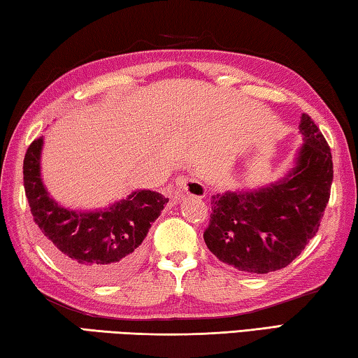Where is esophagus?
<instances>
[{
    "label": "esophagus",
    "instance_id": "1",
    "mask_svg": "<svg viewBox=\"0 0 358 358\" xmlns=\"http://www.w3.org/2000/svg\"><path fill=\"white\" fill-rule=\"evenodd\" d=\"M177 186H178L180 191L186 192L187 196L199 197V199H203L205 196H207V186H205L202 181H199L196 178L181 177L177 181Z\"/></svg>",
    "mask_w": 358,
    "mask_h": 358
}]
</instances>
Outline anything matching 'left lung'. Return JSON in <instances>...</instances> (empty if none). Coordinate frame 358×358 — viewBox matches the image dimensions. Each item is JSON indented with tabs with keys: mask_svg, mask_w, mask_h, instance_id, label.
Instances as JSON below:
<instances>
[{
	"mask_svg": "<svg viewBox=\"0 0 358 358\" xmlns=\"http://www.w3.org/2000/svg\"><path fill=\"white\" fill-rule=\"evenodd\" d=\"M299 129L303 143L282 178L211 197L203 240L221 262L245 273H270L300 256L317 234L330 199L331 153L306 113Z\"/></svg>",
	"mask_w": 358,
	"mask_h": 358,
	"instance_id": "obj_1",
	"label": "left lung"
}]
</instances>
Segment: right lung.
Instances as JSON below:
<instances>
[{
  "mask_svg": "<svg viewBox=\"0 0 358 358\" xmlns=\"http://www.w3.org/2000/svg\"><path fill=\"white\" fill-rule=\"evenodd\" d=\"M44 137L36 138L23 161V185L47 252L66 270L98 284L123 280L141 262L143 240L169 199L150 189L99 210H72L58 203L42 181Z\"/></svg>",
  "mask_w": 358,
  "mask_h": 358,
  "instance_id": "add662e5",
  "label": "right lung"
}]
</instances>
